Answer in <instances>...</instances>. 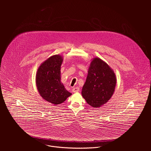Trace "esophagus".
I'll return each instance as SVG.
<instances>
[{"label":"esophagus","mask_w":151,"mask_h":151,"mask_svg":"<svg viewBox=\"0 0 151 151\" xmlns=\"http://www.w3.org/2000/svg\"><path fill=\"white\" fill-rule=\"evenodd\" d=\"M72 91H73V92H77L80 91V88L79 87H75L73 89Z\"/></svg>","instance_id":"esophagus-1"}]
</instances>
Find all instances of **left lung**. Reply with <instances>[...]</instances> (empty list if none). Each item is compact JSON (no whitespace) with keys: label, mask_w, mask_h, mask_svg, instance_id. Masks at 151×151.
<instances>
[{"label":"left lung","mask_w":151,"mask_h":151,"mask_svg":"<svg viewBox=\"0 0 151 151\" xmlns=\"http://www.w3.org/2000/svg\"><path fill=\"white\" fill-rule=\"evenodd\" d=\"M116 76L113 70L99 58L92 59L81 94L88 104L100 108L107 103L114 93Z\"/></svg>","instance_id":"left-lung-1"}]
</instances>
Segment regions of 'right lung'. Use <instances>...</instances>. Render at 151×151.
Returning <instances> with one entry per match:
<instances>
[{"mask_svg": "<svg viewBox=\"0 0 151 151\" xmlns=\"http://www.w3.org/2000/svg\"><path fill=\"white\" fill-rule=\"evenodd\" d=\"M63 61L61 55H53L41 63L36 74V86L40 95L53 106L62 104L71 95L61 82Z\"/></svg>", "mask_w": 151, "mask_h": 151, "instance_id": "1", "label": "right lung"}]
</instances>
